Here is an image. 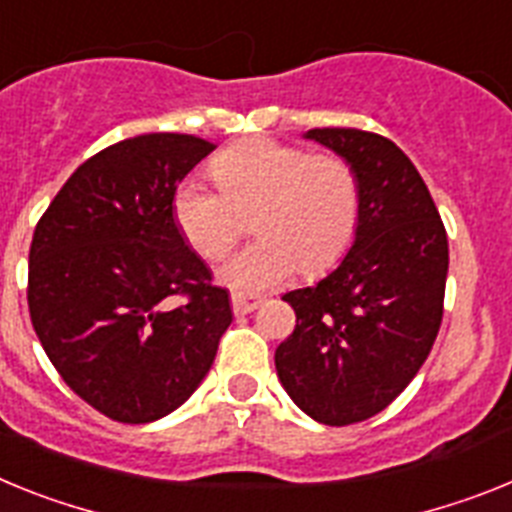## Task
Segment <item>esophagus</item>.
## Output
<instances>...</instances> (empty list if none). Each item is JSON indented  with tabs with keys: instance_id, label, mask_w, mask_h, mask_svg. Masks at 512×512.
Instances as JSON below:
<instances>
[{
	"instance_id": "34e87169",
	"label": "esophagus",
	"mask_w": 512,
	"mask_h": 512,
	"mask_svg": "<svg viewBox=\"0 0 512 512\" xmlns=\"http://www.w3.org/2000/svg\"><path fill=\"white\" fill-rule=\"evenodd\" d=\"M262 304V296H252V293H231V309L234 314H250Z\"/></svg>"
}]
</instances>
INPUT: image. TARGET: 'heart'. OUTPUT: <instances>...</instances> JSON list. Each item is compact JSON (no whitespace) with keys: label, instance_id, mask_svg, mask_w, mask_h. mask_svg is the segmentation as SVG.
<instances>
[{"label":"heart","instance_id":"heart-1","mask_svg":"<svg viewBox=\"0 0 512 512\" xmlns=\"http://www.w3.org/2000/svg\"><path fill=\"white\" fill-rule=\"evenodd\" d=\"M219 192L185 180L172 193V219L203 260H221L239 242L252 216L257 242L219 270L237 291H262L299 268H332L358 229L361 193L353 167L337 154H309L283 141L244 139L211 162Z\"/></svg>","mask_w":512,"mask_h":512}]
</instances>
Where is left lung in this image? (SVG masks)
<instances>
[{"instance_id":"left-lung-1","label":"left lung","mask_w":512,"mask_h":512,"mask_svg":"<svg viewBox=\"0 0 512 512\" xmlns=\"http://www.w3.org/2000/svg\"><path fill=\"white\" fill-rule=\"evenodd\" d=\"M306 139L340 154L361 193L350 252L327 278L283 301L296 330L275 350L288 397L322 425L379 415L428 358L443 319L448 239L410 157L358 128H311Z\"/></svg>"}]
</instances>
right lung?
<instances>
[{
	"label": "right lung",
	"mask_w": 512,
	"mask_h": 512,
	"mask_svg": "<svg viewBox=\"0 0 512 512\" xmlns=\"http://www.w3.org/2000/svg\"><path fill=\"white\" fill-rule=\"evenodd\" d=\"M213 149L188 133L118 141L79 164L35 226L33 330L66 386L110 420L177 410L231 324L229 293L172 219L177 182Z\"/></svg>",
	"instance_id": "add662e5"
}]
</instances>
